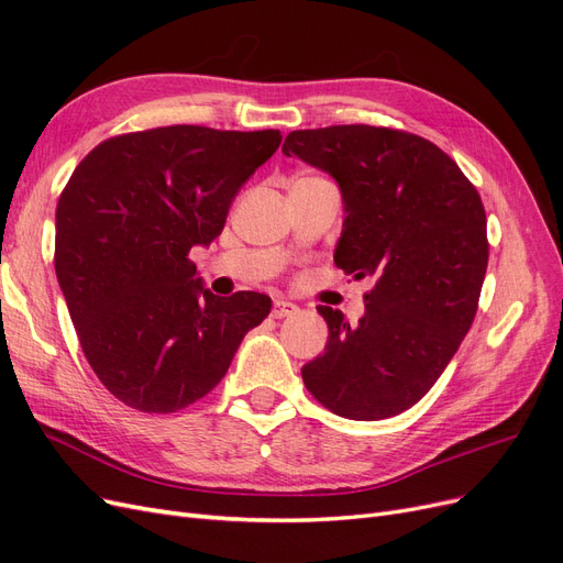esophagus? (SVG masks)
<instances>
[{
    "mask_svg": "<svg viewBox=\"0 0 563 563\" xmlns=\"http://www.w3.org/2000/svg\"><path fill=\"white\" fill-rule=\"evenodd\" d=\"M298 312V305L291 302V300H284V298H277L275 305H272V317L275 319H284V317H291Z\"/></svg>",
    "mask_w": 563,
    "mask_h": 563,
    "instance_id": "34e87169",
    "label": "esophagus"
}]
</instances>
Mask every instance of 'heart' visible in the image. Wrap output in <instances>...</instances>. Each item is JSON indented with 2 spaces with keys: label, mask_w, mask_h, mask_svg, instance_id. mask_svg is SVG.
Listing matches in <instances>:
<instances>
[{
  "label": "heart",
  "mask_w": 563,
  "mask_h": 563,
  "mask_svg": "<svg viewBox=\"0 0 563 563\" xmlns=\"http://www.w3.org/2000/svg\"><path fill=\"white\" fill-rule=\"evenodd\" d=\"M300 180H323V178H317V176H305V178H300Z\"/></svg>",
  "instance_id": "1"
}]
</instances>
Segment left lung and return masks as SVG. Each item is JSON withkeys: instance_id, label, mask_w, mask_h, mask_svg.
I'll list each match as a JSON object with an SVG mask.
<instances>
[{"instance_id": "obj_1", "label": "left lung", "mask_w": 563, "mask_h": 563, "mask_svg": "<svg viewBox=\"0 0 563 563\" xmlns=\"http://www.w3.org/2000/svg\"><path fill=\"white\" fill-rule=\"evenodd\" d=\"M282 152L329 174L343 197L333 261L371 277L356 327L319 305L329 345L302 383L350 420L391 418L420 401L472 327L488 265L479 192L434 143L350 124L291 131Z\"/></svg>"}]
</instances>
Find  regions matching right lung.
Wrapping results in <instances>:
<instances>
[{
  "instance_id": "obj_1",
  "label": "right lung",
  "mask_w": 563,
  "mask_h": 563,
  "mask_svg": "<svg viewBox=\"0 0 563 563\" xmlns=\"http://www.w3.org/2000/svg\"><path fill=\"white\" fill-rule=\"evenodd\" d=\"M282 133L162 126L93 147L56 209V277L84 354L112 395L174 413L223 380L272 300L211 294L187 258L223 232Z\"/></svg>"
}]
</instances>
